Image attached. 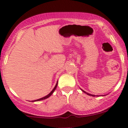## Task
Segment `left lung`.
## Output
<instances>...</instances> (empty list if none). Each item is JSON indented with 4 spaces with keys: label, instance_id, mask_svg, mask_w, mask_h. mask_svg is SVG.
<instances>
[{
    "label": "left lung",
    "instance_id": "8db88e82",
    "mask_svg": "<svg viewBox=\"0 0 128 128\" xmlns=\"http://www.w3.org/2000/svg\"><path fill=\"white\" fill-rule=\"evenodd\" d=\"M82 92H84V93H86V94H87L88 95H90V96H95V95H94V94H89V93H86V92L85 91H84V90H82Z\"/></svg>",
    "mask_w": 128,
    "mask_h": 128
}]
</instances>
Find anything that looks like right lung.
<instances>
[{"mask_svg":"<svg viewBox=\"0 0 128 128\" xmlns=\"http://www.w3.org/2000/svg\"><path fill=\"white\" fill-rule=\"evenodd\" d=\"M57 83H58V82H57ZM57 83L56 84V86H55V87L54 88V89H53L52 90L51 92H50V93H49V94H48L47 96H44V97H43V98H40V99H38V100H35V101H41V100H45V99L48 98H49V96H51V94H52V93H53V92L55 91V90H56V87H57Z\"/></svg>","mask_w":128,"mask_h":128,"instance_id":"add662e5","label":"right lung"}]
</instances>
